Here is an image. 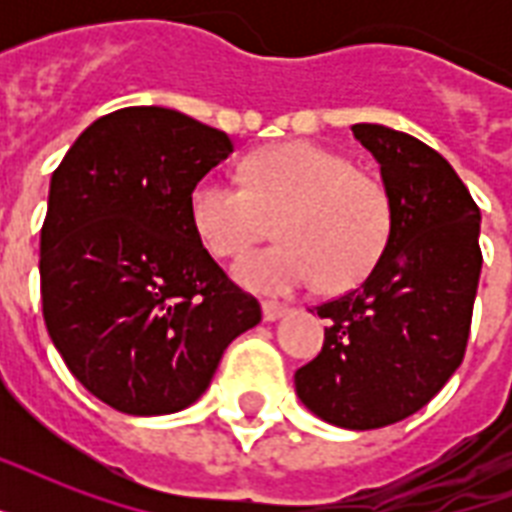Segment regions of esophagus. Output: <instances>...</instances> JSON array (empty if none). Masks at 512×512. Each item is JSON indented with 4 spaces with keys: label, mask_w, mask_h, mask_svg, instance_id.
<instances>
[{
    "label": "esophagus",
    "mask_w": 512,
    "mask_h": 512,
    "mask_svg": "<svg viewBox=\"0 0 512 512\" xmlns=\"http://www.w3.org/2000/svg\"><path fill=\"white\" fill-rule=\"evenodd\" d=\"M289 308L287 305H281V303H263V319L265 321H276L281 319L284 313H287Z\"/></svg>",
    "instance_id": "obj_1"
}]
</instances>
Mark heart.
I'll list each match as a JSON object with an SVG mask.
<instances>
[{
  "mask_svg": "<svg viewBox=\"0 0 512 512\" xmlns=\"http://www.w3.org/2000/svg\"><path fill=\"white\" fill-rule=\"evenodd\" d=\"M191 223L215 257H236L268 236L281 244L241 257L233 276L263 295H292L324 279L348 289L372 271L388 244V188L313 143L265 148L244 164V183L220 175L193 185Z\"/></svg>",
  "mask_w": 512,
  "mask_h": 512,
  "instance_id": "b5f03b06",
  "label": "heart"
}]
</instances>
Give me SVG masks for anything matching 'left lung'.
<instances>
[{
    "label": "left lung",
    "instance_id": "1",
    "mask_svg": "<svg viewBox=\"0 0 512 512\" xmlns=\"http://www.w3.org/2000/svg\"><path fill=\"white\" fill-rule=\"evenodd\" d=\"M380 164L393 225L364 284L319 305L324 348L295 372L329 425L374 430L420 412L462 364L481 276V209L444 156L382 124H353Z\"/></svg>",
    "mask_w": 512,
    "mask_h": 512
}]
</instances>
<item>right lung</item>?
<instances>
[{
    "label": "right lung",
    "mask_w": 512,
    "mask_h": 512,
    "mask_svg": "<svg viewBox=\"0 0 512 512\" xmlns=\"http://www.w3.org/2000/svg\"><path fill=\"white\" fill-rule=\"evenodd\" d=\"M233 151L162 106L100 116L52 172L39 241L42 313L68 372L116 412L191 406L231 340L260 324L193 231V185Z\"/></svg>",
    "instance_id": "add662e5"
}]
</instances>
